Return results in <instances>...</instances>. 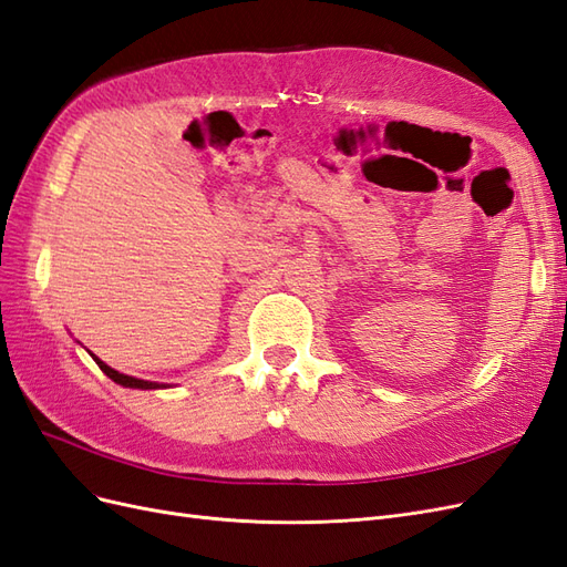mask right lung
<instances>
[{"label": "right lung", "mask_w": 567, "mask_h": 567, "mask_svg": "<svg viewBox=\"0 0 567 567\" xmlns=\"http://www.w3.org/2000/svg\"><path fill=\"white\" fill-rule=\"evenodd\" d=\"M94 357V354H92ZM94 362L99 364V369L104 371L111 381H115V383H120V385H125V388H140V390H153V388H165V385H161V383H151V381H142V379H132V375H125V373H120V371H115V369H111L109 364H104L101 362V359H96L94 357Z\"/></svg>", "instance_id": "add662e5"}]
</instances>
